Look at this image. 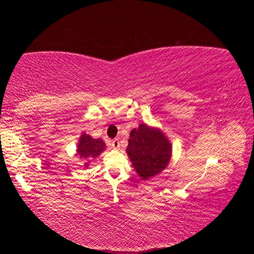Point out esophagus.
Masks as SVG:
<instances>
[{"label":"esophagus","mask_w":254,"mask_h":254,"mask_svg":"<svg viewBox=\"0 0 254 254\" xmlns=\"http://www.w3.org/2000/svg\"><path fill=\"white\" fill-rule=\"evenodd\" d=\"M111 145H112V147H113V148H115V149H118L119 147H120V141H119L118 138L112 139Z\"/></svg>","instance_id":"obj_1"}]
</instances>
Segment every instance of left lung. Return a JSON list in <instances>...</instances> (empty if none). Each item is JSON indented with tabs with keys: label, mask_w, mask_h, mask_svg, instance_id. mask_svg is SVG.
Segmentation results:
<instances>
[{
	"label": "left lung",
	"mask_w": 254,
	"mask_h": 254,
	"mask_svg": "<svg viewBox=\"0 0 254 254\" xmlns=\"http://www.w3.org/2000/svg\"><path fill=\"white\" fill-rule=\"evenodd\" d=\"M127 153L138 176L146 180L168 165L171 145L163 132L141 124L138 128L131 131Z\"/></svg>",
	"instance_id": "left-lung-1"
}]
</instances>
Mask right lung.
Masks as SVG:
<instances>
[{
  "label": "right lung",
  "mask_w": 254,
  "mask_h": 254,
  "mask_svg": "<svg viewBox=\"0 0 254 254\" xmlns=\"http://www.w3.org/2000/svg\"><path fill=\"white\" fill-rule=\"evenodd\" d=\"M104 149H105V143L102 142V139L100 138L94 139L89 135L83 134L79 138V143L77 146V154L80 158H83L85 160H89L91 158H96Z\"/></svg>",
  "instance_id": "right-lung-1"
}]
</instances>
